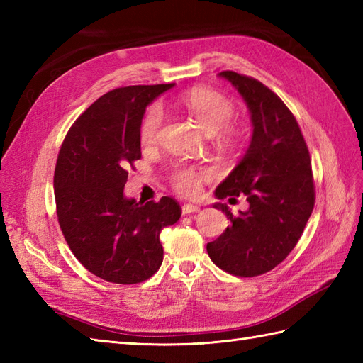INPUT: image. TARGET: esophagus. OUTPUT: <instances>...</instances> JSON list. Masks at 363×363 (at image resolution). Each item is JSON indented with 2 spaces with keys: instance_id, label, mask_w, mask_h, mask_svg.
<instances>
[{
  "instance_id": "obj_1",
  "label": "esophagus",
  "mask_w": 363,
  "mask_h": 363,
  "mask_svg": "<svg viewBox=\"0 0 363 363\" xmlns=\"http://www.w3.org/2000/svg\"><path fill=\"white\" fill-rule=\"evenodd\" d=\"M195 212H199V206H196V204H184L182 206V213L184 215L195 213Z\"/></svg>"
}]
</instances>
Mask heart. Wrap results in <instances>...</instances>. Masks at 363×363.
<instances>
[{"mask_svg": "<svg viewBox=\"0 0 363 363\" xmlns=\"http://www.w3.org/2000/svg\"><path fill=\"white\" fill-rule=\"evenodd\" d=\"M181 106L186 109L207 135H215L229 125L234 115V106L226 96L211 89H194L181 98ZM164 121L162 107L154 104L145 113L140 126V140L143 145L156 143ZM204 173L191 168H177L174 173V187L182 195H195L201 186Z\"/></svg>", "mask_w": 363, "mask_h": 363, "instance_id": "b5f03b06", "label": "heart"}]
</instances>
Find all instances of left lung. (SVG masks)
<instances>
[{
	"mask_svg": "<svg viewBox=\"0 0 363 363\" xmlns=\"http://www.w3.org/2000/svg\"><path fill=\"white\" fill-rule=\"evenodd\" d=\"M218 76L243 98L252 134L245 156L215 189V196L245 195L250 207L233 215L226 204H213L230 225L207 243V254L230 274L259 276L289 256L313 211L311 156L295 117L279 96L248 76L234 72Z\"/></svg>",
	"mask_w": 363,
	"mask_h": 363,
	"instance_id": "8db88e82",
	"label": "left lung"
}]
</instances>
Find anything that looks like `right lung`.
<instances>
[{"label": "right lung", "mask_w": 363, "mask_h": 363, "mask_svg": "<svg viewBox=\"0 0 363 363\" xmlns=\"http://www.w3.org/2000/svg\"><path fill=\"white\" fill-rule=\"evenodd\" d=\"M174 84L115 89L68 130L54 172V196L65 240L90 273L137 284L164 260L160 233L181 217L173 198L140 203L125 195L128 167L142 157L140 126L154 99Z\"/></svg>", "instance_id": "right-lung-1"}]
</instances>
